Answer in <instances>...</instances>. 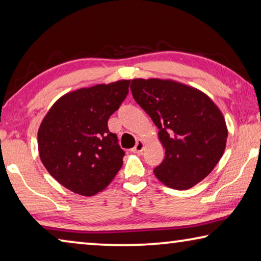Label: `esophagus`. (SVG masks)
I'll use <instances>...</instances> for the list:
<instances>
[{"mask_svg": "<svg viewBox=\"0 0 261 261\" xmlns=\"http://www.w3.org/2000/svg\"><path fill=\"white\" fill-rule=\"evenodd\" d=\"M143 149H144V141L143 140H138V141H137L136 146L132 148L131 151L134 152V153H141V152H143Z\"/></svg>", "mask_w": 261, "mask_h": 261, "instance_id": "34e87169", "label": "esophagus"}]
</instances>
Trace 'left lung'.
<instances>
[{
  "label": "left lung",
  "instance_id": "obj_1",
  "mask_svg": "<svg viewBox=\"0 0 261 261\" xmlns=\"http://www.w3.org/2000/svg\"><path fill=\"white\" fill-rule=\"evenodd\" d=\"M132 96L159 129L166 148L154 175L167 187L187 190L204 179L226 148L222 113L206 94L162 79H134Z\"/></svg>",
  "mask_w": 261,
  "mask_h": 261
}]
</instances>
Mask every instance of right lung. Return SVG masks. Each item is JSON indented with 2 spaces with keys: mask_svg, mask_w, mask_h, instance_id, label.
Here are the masks:
<instances>
[{
  "mask_svg": "<svg viewBox=\"0 0 261 261\" xmlns=\"http://www.w3.org/2000/svg\"><path fill=\"white\" fill-rule=\"evenodd\" d=\"M130 81L81 88L57 100L38 132L40 159L53 177L74 193L94 196L123 165L124 151L108 120L129 93Z\"/></svg>",
  "mask_w": 261,
  "mask_h": 261,
  "instance_id": "obj_1",
  "label": "right lung"
}]
</instances>
